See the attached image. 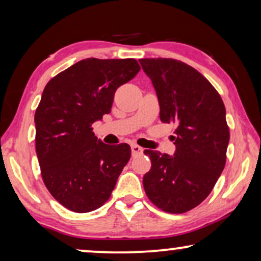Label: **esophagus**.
Listing matches in <instances>:
<instances>
[{
    "label": "esophagus",
    "mask_w": 261,
    "mask_h": 261,
    "mask_svg": "<svg viewBox=\"0 0 261 261\" xmlns=\"http://www.w3.org/2000/svg\"><path fill=\"white\" fill-rule=\"evenodd\" d=\"M142 152H144V148H141L140 146L137 145V144L132 145V154L139 155V154H141Z\"/></svg>",
    "instance_id": "esophagus-1"
}]
</instances>
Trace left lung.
<instances>
[{"label": "left lung", "mask_w": 261, "mask_h": 261, "mask_svg": "<svg viewBox=\"0 0 261 261\" xmlns=\"http://www.w3.org/2000/svg\"><path fill=\"white\" fill-rule=\"evenodd\" d=\"M139 62L155 90L162 122L177 124L173 155L145 151L152 163L142 179L145 192L164 212L187 213L208 197L226 165V108L210 82L188 64L169 58Z\"/></svg>", "instance_id": "1"}]
</instances>
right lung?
Listing matches in <instances>:
<instances>
[{
  "label": "right lung",
  "instance_id": "1",
  "mask_svg": "<svg viewBox=\"0 0 261 261\" xmlns=\"http://www.w3.org/2000/svg\"><path fill=\"white\" fill-rule=\"evenodd\" d=\"M135 59L81 60L46 84L35 112L42 180L60 204L89 213L108 201L130 159V146L107 145L92 123L110 113L116 89L139 72Z\"/></svg>",
  "mask_w": 261,
  "mask_h": 261
}]
</instances>
